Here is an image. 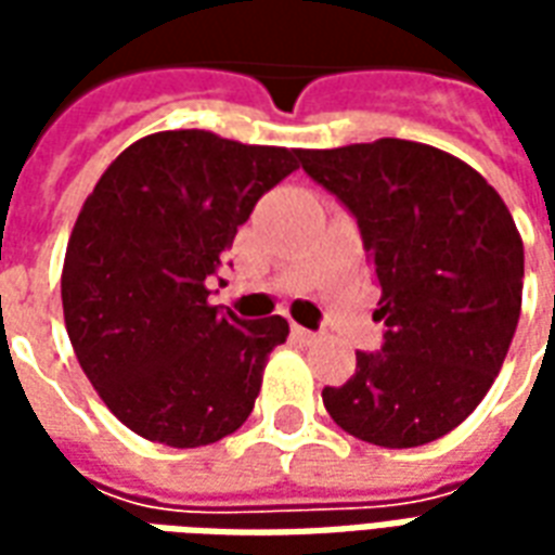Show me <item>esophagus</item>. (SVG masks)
Instances as JSON below:
<instances>
[{"mask_svg":"<svg viewBox=\"0 0 555 555\" xmlns=\"http://www.w3.org/2000/svg\"><path fill=\"white\" fill-rule=\"evenodd\" d=\"M291 336L297 338V341H300V345H312V341H318V333H312V330H306V326H300V324H294L291 326Z\"/></svg>","mask_w":555,"mask_h":555,"instance_id":"1","label":"esophagus"}]
</instances>
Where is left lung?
I'll return each mask as SVG.
<instances>
[{
    "label": "left lung",
    "instance_id": "1",
    "mask_svg": "<svg viewBox=\"0 0 555 555\" xmlns=\"http://www.w3.org/2000/svg\"><path fill=\"white\" fill-rule=\"evenodd\" d=\"M302 171L357 219L380 285V350H357L348 384L326 386L336 425L384 449L457 428L508 353L524 243L473 166L408 139L300 151Z\"/></svg>",
    "mask_w": 555,
    "mask_h": 555
}]
</instances>
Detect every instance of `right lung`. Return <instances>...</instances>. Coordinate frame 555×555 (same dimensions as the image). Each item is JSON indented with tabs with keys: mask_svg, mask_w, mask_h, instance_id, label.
<instances>
[{
	"mask_svg": "<svg viewBox=\"0 0 555 555\" xmlns=\"http://www.w3.org/2000/svg\"><path fill=\"white\" fill-rule=\"evenodd\" d=\"M297 159L166 130L121 151L86 198L62 270L67 336L103 404L139 437L195 449L253 413L288 321H243L207 297L237 229Z\"/></svg>",
	"mask_w": 555,
	"mask_h": 555,
	"instance_id": "obj_1",
	"label": "right lung"
}]
</instances>
